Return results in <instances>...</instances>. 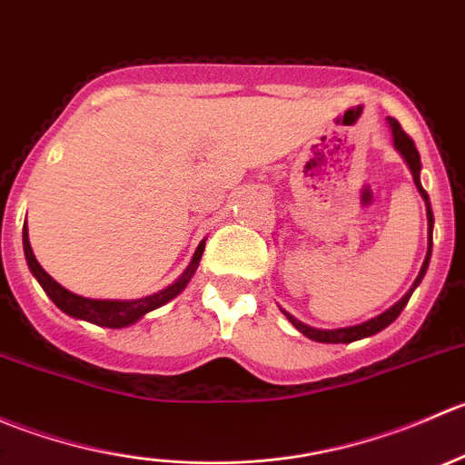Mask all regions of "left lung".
Returning <instances> with one entry per match:
<instances>
[{
  "label": "left lung",
  "mask_w": 465,
  "mask_h": 465,
  "mask_svg": "<svg viewBox=\"0 0 465 465\" xmlns=\"http://www.w3.org/2000/svg\"><path fill=\"white\" fill-rule=\"evenodd\" d=\"M387 124H389V130H391L393 148H396L398 153H401V157L405 159V163H407V166H410L411 177H414L416 189H419L420 198H423V203H425V211H428V254H425V261H423V265H420L419 276H416V281H414V283H411V288L405 292V297H402L401 302L393 303L391 308H387V311H384L382 315L373 317V320H369V322L358 323V326H346V328H315V326H308V323L299 322L297 317H292L288 311H283V308H281V312H283V315L288 317V322L292 323V326L297 328L299 332H303V335H306L308 340H312V341H322V344H351V341L364 340V337H371V335H376V332L384 331V328H387L389 323L398 320V315H401V312H402V308H405L407 302H410L411 292H414V290L420 285V281H423L425 272H428L430 259H432V227H434V215H432V204H430V195L425 193L423 184H420V154H419V150H416L414 142H411V139L407 137L405 130L401 128V124H398L396 119H391V116H387Z\"/></svg>",
  "instance_id": "left-lung-1"
}]
</instances>
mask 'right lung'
<instances>
[{"label":"right lung","mask_w":465,"mask_h":465,"mask_svg":"<svg viewBox=\"0 0 465 465\" xmlns=\"http://www.w3.org/2000/svg\"><path fill=\"white\" fill-rule=\"evenodd\" d=\"M22 242H25V256L26 262H29L31 274L35 276L37 283L42 285V290L46 292V297L64 312V315L74 317V320H83L89 323H96V326H105V328H125L137 323L142 317L148 315V312L157 311L162 308L163 303H168L171 299H175L182 290L189 285V281L193 279L195 270H198L200 259H203L204 252V241L200 242L198 250H195L193 259H191L189 267L182 272V276L177 281H173L168 288L159 290V292L148 294V297L142 299H89V297H81V294H74L72 290L63 288L55 279H51L42 265L37 262L35 254L31 250L29 242V229H22Z\"/></svg>","instance_id":"1"}]
</instances>
